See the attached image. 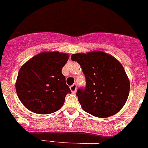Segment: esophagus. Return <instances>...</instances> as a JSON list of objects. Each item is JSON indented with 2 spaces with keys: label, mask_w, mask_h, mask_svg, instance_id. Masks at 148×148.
Listing matches in <instances>:
<instances>
[{
  "label": "esophagus",
  "mask_w": 148,
  "mask_h": 148,
  "mask_svg": "<svg viewBox=\"0 0 148 148\" xmlns=\"http://www.w3.org/2000/svg\"><path fill=\"white\" fill-rule=\"evenodd\" d=\"M70 90H71V92H73V93H75V92H76L77 86H76V84H73L72 86H70Z\"/></svg>",
  "instance_id": "1"
}]
</instances>
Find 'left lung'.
Masks as SVG:
<instances>
[{
	"mask_svg": "<svg viewBox=\"0 0 148 148\" xmlns=\"http://www.w3.org/2000/svg\"><path fill=\"white\" fill-rule=\"evenodd\" d=\"M71 59L81 65L86 78L84 90L76 92L82 109L107 118L119 112L127 100L130 81L121 63L101 51L75 53Z\"/></svg>",
	"mask_w": 148,
	"mask_h": 148,
	"instance_id": "obj_1",
	"label": "left lung"
}]
</instances>
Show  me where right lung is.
<instances>
[{
    "label": "right lung",
    "instance_id": "obj_1",
    "mask_svg": "<svg viewBox=\"0 0 148 148\" xmlns=\"http://www.w3.org/2000/svg\"><path fill=\"white\" fill-rule=\"evenodd\" d=\"M68 59L67 53L43 52L21 67L15 89L26 108L38 114H50L61 109L66 95L71 92L61 73Z\"/></svg>",
    "mask_w": 148,
    "mask_h": 148
}]
</instances>
